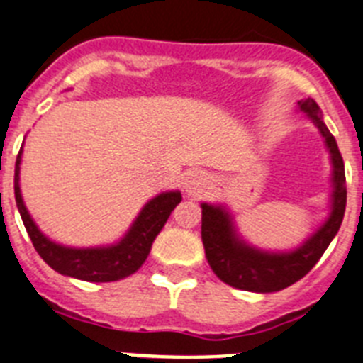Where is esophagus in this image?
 <instances>
[{"label": "esophagus", "mask_w": 363, "mask_h": 363, "mask_svg": "<svg viewBox=\"0 0 363 363\" xmlns=\"http://www.w3.org/2000/svg\"><path fill=\"white\" fill-rule=\"evenodd\" d=\"M206 184H208V178L200 170H191L184 179V187L189 194H199L206 187Z\"/></svg>", "instance_id": "1"}]
</instances>
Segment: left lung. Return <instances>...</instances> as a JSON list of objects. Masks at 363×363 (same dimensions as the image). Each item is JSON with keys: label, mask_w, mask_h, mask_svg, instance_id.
<instances>
[{"label": "left lung", "mask_w": 363, "mask_h": 363, "mask_svg": "<svg viewBox=\"0 0 363 363\" xmlns=\"http://www.w3.org/2000/svg\"><path fill=\"white\" fill-rule=\"evenodd\" d=\"M311 121L321 130L332 154L334 163V203L330 218L317 233H313L301 248L289 254H267L241 242L232 228L230 215L220 208L202 203V242L209 267L213 269L224 284L238 289L256 293L280 291L284 287L298 282L313 269L319 257L325 254L343 220L347 203L345 167L336 139L332 137L319 115V106L311 98L298 101Z\"/></svg>", "instance_id": "left-lung-1"}]
</instances>
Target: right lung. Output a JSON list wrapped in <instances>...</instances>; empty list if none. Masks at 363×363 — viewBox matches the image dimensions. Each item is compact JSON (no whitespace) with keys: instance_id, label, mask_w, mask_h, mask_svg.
Wrapping results in <instances>:
<instances>
[{"instance_id":"1","label":"right lung","mask_w":363,"mask_h":363,"mask_svg":"<svg viewBox=\"0 0 363 363\" xmlns=\"http://www.w3.org/2000/svg\"><path fill=\"white\" fill-rule=\"evenodd\" d=\"M20 155H22V150L18 152L16 169H14V196H16L18 211L22 215L23 226H26L38 256L53 271L61 272L65 277L79 278L85 282H115V280H122V278L133 274L135 271H139L140 265L148 257L154 239L157 238V233L164 226L172 209L182 202V194L178 191L163 193L155 196L154 200H150L133 223L128 235L115 247H61V245H55L38 232V228L27 213L26 206H23L20 184H18V179H20L18 178V174H20Z\"/></svg>"}]
</instances>
